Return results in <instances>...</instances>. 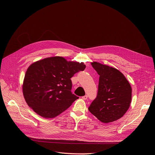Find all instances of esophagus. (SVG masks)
Returning a JSON list of instances; mask_svg holds the SVG:
<instances>
[{"label": "esophagus", "instance_id": "esophagus-1", "mask_svg": "<svg viewBox=\"0 0 155 155\" xmlns=\"http://www.w3.org/2000/svg\"><path fill=\"white\" fill-rule=\"evenodd\" d=\"M87 98H88V96H87V95H85V96H83V97H82V99H84V100H87Z\"/></svg>", "mask_w": 155, "mask_h": 155}]
</instances>
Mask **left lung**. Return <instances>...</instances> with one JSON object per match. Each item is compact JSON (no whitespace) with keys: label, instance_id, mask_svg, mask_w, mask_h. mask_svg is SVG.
I'll return each mask as SVG.
<instances>
[{"label":"left lung","instance_id":"left-lung-1","mask_svg":"<svg viewBox=\"0 0 155 155\" xmlns=\"http://www.w3.org/2000/svg\"><path fill=\"white\" fill-rule=\"evenodd\" d=\"M91 64L99 75V82L97 96L88 110L102 123H112L123 117L129 108L131 85L117 69L97 61Z\"/></svg>","mask_w":155,"mask_h":155}]
</instances>
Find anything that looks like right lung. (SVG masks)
Returning <instances> with one entry per match:
<instances>
[{
	"label": "right lung",
	"mask_w": 155,
	"mask_h": 155,
	"mask_svg": "<svg viewBox=\"0 0 155 155\" xmlns=\"http://www.w3.org/2000/svg\"><path fill=\"white\" fill-rule=\"evenodd\" d=\"M84 62L68 61L62 56L48 57L28 68L22 86L27 104L44 118H54L78 99L71 92V78L85 70Z\"/></svg>",
	"instance_id": "add662e5"
}]
</instances>
